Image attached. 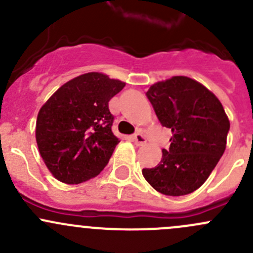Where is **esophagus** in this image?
<instances>
[{
  "label": "esophagus",
  "mask_w": 253,
  "mask_h": 253,
  "mask_svg": "<svg viewBox=\"0 0 253 253\" xmlns=\"http://www.w3.org/2000/svg\"><path fill=\"white\" fill-rule=\"evenodd\" d=\"M133 141L137 145H143L145 142H147V138H145L142 133H136L133 136Z\"/></svg>",
  "instance_id": "34e87169"
}]
</instances>
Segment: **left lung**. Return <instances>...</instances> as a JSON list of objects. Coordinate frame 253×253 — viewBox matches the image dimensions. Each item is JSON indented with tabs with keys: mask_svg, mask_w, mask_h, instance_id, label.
<instances>
[{
	"mask_svg": "<svg viewBox=\"0 0 253 253\" xmlns=\"http://www.w3.org/2000/svg\"><path fill=\"white\" fill-rule=\"evenodd\" d=\"M145 95L172 137L159 164L142 174L163 195H188L206 182L220 160L230 129L228 116L211 91L183 76L153 84Z\"/></svg>",
	"mask_w": 253,
	"mask_h": 253,
	"instance_id": "1",
	"label": "left lung"
}]
</instances>
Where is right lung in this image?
<instances>
[{
	"label": "right lung",
	"mask_w": 253,
	"mask_h": 253,
	"mask_svg": "<svg viewBox=\"0 0 253 253\" xmlns=\"http://www.w3.org/2000/svg\"><path fill=\"white\" fill-rule=\"evenodd\" d=\"M124 86L103 73H85L63 84L40 109L38 148L58 181L84 182L106 167L120 142L111 131L109 101Z\"/></svg>",
	"instance_id": "obj_1"
}]
</instances>
